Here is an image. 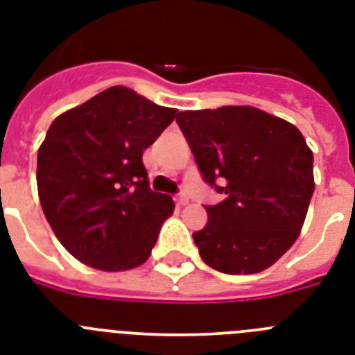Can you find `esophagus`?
Segmentation results:
<instances>
[{"mask_svg":"<svg viewBox=\"0 0 355 355\" xmlns=\"http://www.w3.org/2000/svg\"><path fill=\"white\" fill-rule=\"evenodd\" d=\"M175 202H177L178 207H182V205H186L187 202H189V198H187L186 193H180V195L175 196Z\"/></svg>","mask_w":355,"mask_h":355,"instance_id":"obj_1","label":"esophagus"}]
</instances>
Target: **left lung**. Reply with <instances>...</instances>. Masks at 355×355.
I'll list each match as a JSON object with an SVG mask.
<instances>
[{
  "label": "left lung",
  "mask_w": 355,
  "mask_h": 355,
  "mask_svg": "<svg viewBox=\"0 0 355 355\" xmlns=\"http://www.w3.org/2000/svg\"><path fill=\"white\" fill-rule=\"evenodd\" d=\"M177 122L204 180L223 195L193 233L202 260L225 274L270 267L300 236L314 193L302 132L252 106L180 112Z\"/></svg>",
  "instance_id": "obj_1"
}]
</instances>
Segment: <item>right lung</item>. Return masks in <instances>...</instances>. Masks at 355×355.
<instances>
[{
    "instance_id": "1",
    "label": "right lung",
    "mask_w": 355,
    "mask_h": 355,
    "mask_svg": "<svg viewBox=\"0 0 355 355\" xmlns=\"http://www.w3.org/2000/svg\"><path fill=\"white\" fill-rule=\"evenodd\" d=\"M175 115L112 86L50 124L37 151V193L73 258L99 270H128L150 258L175 204L150 189L142 153Z\"/></svg>"
}]
</instances>
